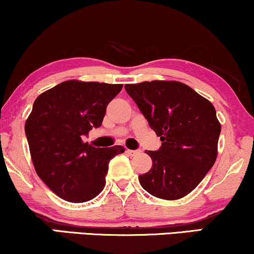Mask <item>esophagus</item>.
I'll list each match as a JSON object with an SVG mask.
<instances>
[{"label":"esophagus","mask_w":254,"mask_h":254,"mask_svg":"<svg viewBox=\"0 0 254 254\" xmlns=\"http://www.w3.org/2000/svg\"><path fill=\"white\" fill-rule=\"evenodd\" d=\"M128 154H129L130 156H135V155H137L140 153V151L139 149H135V151H134V149H127L126 151Z\"/></svg>","instance_id":"esophagus-1"}]
</instances>
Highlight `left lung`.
Masks as SVG:
<instances>
[{"mask_svg": "<svg viewBox=\"0 0 254 254\" xmlns=\"http://www.w3.org/2000/svg\"><path fill=\"white\" fill-rule=\"evenodd\" d=\"M125 89L161 140L158 151L146 152L153 164L139 175L143 190L165 200L187 195L217 159L221 127L213 105L178 81L126 84Z\"/></svg>", "mask_w": 254, "mask_h": 254, "instance_id": "1", "label": "left lung"}]
</instances>
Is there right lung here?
Returning a JSON list of instances; mask_svg holds the SVG:
<instances>
[{"instance_id":"add662e5","label":"right lung","mask_w":254,"mask_h":254,"mask_svg":"<svg viewBox=\"0 0 254 254\" xmlns=\"http://www.w3.org/2000/svg\"><path fill=\"white\" fill-rule=\"evenodd\" d=\"M122 84L61 82L37 96L24 130L40 179L60 198L86 202L106 185L108 164L122 146L96 148L82 137L101 126L108 103Z\"/></svg>"}]
</instances>
